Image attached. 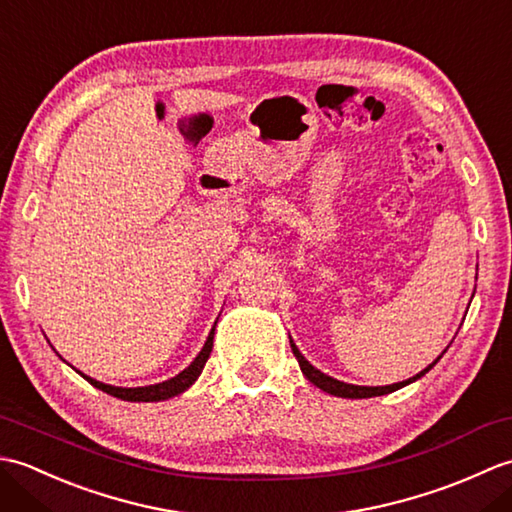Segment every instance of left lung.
I'll return each instance as SVG.
<instances>
[{"label":"left lung","mask_w":512,"mask_h":512,"mask_svg":"<svg viewBox=\"0 0 512 512\" xmlns=\"http://www.w3.org/2000/svg\"><path fill=\"white\" fill-rule=\"evenodd\" d=\"M290 347H292V354L297 356V361H299V367H301L303 376H306L314 387L323 389L325 394H332V396H339V398H374V396H385V394H391V391H396V389L405 387V385H409V383H416V380H418V378H422L424 374H427L429 369L440 361L442 354L447 352V350H444V352H442V354L436 358V361H433L429 367H424L422 372H418L416 376H411V378H407V380H402V383L383 385V387H363V385H350V383H343V380H336V378H332V376H328V374H323L321 369H317V367L310 365V363L306 361V356H303V354L299 352V347L295 345V341H292V339H290Z\"/></svg>","instance_id":"left-lung-1"}]
</instances>
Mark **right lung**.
Here are the masks:
<instances>
[{"mask_svg": "<svg viewBox=\"0 0 512 512\" xmlns=\"http://www.w3.org/2000/svg\"><path fill=\"white\" fill-rule=\"evenodd\" d=\"M215 325H217V321H215ZM215 325L211 328L209 336H206V341H204V347L200 350V354L193 358V363L189 367H184L178 376H173L169 380H162V383L145 385V387H116V385H105V383H101V380L85 376V374L79 372V369H76V372H79L96 389H101V391H105V394H110L114 398H121V400H127V402H160V400H169L173 396H180L182 391H187L195 383V380H198V376L202 374V369H204L206 361H209L211 350H213Z\"/></svg>", "mask_w": 512, "mask_h": 512, "instance_id": "add662e5", "label": "right lung"}]
</instances>
